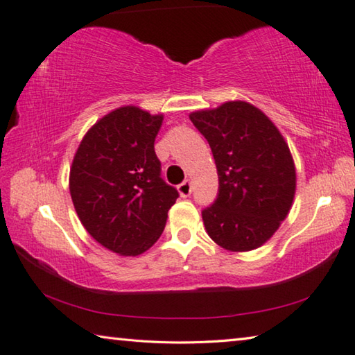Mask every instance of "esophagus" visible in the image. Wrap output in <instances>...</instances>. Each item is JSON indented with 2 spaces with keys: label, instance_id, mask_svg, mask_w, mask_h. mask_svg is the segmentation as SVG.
I'll return each instance as SVG.
<instances>
[{
  "label": "esophagus",
  "instance_id": "1",
  "mask_svg": "<svg viewBox=\"0 0 355 355\" xmlns=\"http://www.w3.org/2000/svg\"><path fill=\"white\" fill-rule=\"evenodd\" d=\"M177 189H178L180 196H182V197H189L191 196V191H192L191 182H189V180H186V182H183L182 184H178Z\"/></svg>",
  "mask_w": 355,
  "mask_h": 355
}]
</instances>
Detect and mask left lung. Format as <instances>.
I'll list each match as a JSON object with an SVG mask.
<instances>
[{
    "mask_svg": "<svg viewBox=\"0 0 355 355\" xmlns=\"http://www.w3.org/2000/svg\"><path fill=\"white\" fill-rule=\"evenodd\" d=\"M189 119L218 167V199L202 211L208 236L230 252L260 248L293 205L296 167L290 147L272 120L248 101H227Z\"/></svg>",
    "mask_w": 355,
    "mask_h": 355,
    "instance_id": "8db88e82",
    "label": "left lung"
}]
</instances>
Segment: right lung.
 <instances>
[{
    "label": "right lung",
    "instance_id": "right-lung-1",
    "mask_svg": "<svg viewBox=\"0 0 355 355\" xmlns=\"http://www.w3.org/2000/svg\"><path fill=\"white\" fill-rule=\"evenodd\" d=\"M161 123L163 114L117 107L89 128L70 167V196L81 224L122 257L141 255L158 241L178 199L161 178L155 153Z\"/></svg>",
    "mask_w": 355,
    "mask_h": 355
}]
</instances>
